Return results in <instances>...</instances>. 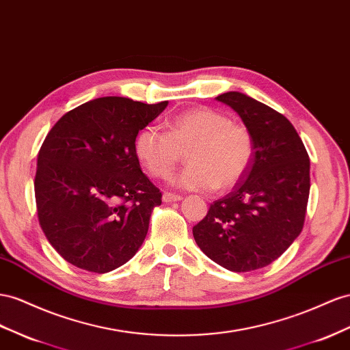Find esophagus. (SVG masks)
Instances as JSON below:
<instances>
[{"mask_svg": "<svg viewBox=\"0 0 350 350\" xmlns=\"http://www.w3.org/2000/svg\"><path fill=\"white\" fill-rule=\"evenodd\" d=\"M183 200V196H178L174 193H163V202L171 203V202H179Z\"/></svg>", "mask_w": 350, "mask_h": 350, "instance_id": "obj_1", "label": "esophagus"}]
</instances>
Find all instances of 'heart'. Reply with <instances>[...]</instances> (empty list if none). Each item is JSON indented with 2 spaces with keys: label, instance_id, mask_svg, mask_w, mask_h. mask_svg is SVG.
I'll list each match as a JSON object with an SVG mask.
<instances>
[{
  "label": "heart",
  "instance_id": "1",
  "mask_svg": "<svg viewBox=\"0 0 350 350\" xmlns=\"http://www.w3.org/2000/svg\"><path fill=\"white\" fill-rule=\"evenodd\" d=\"M134 150L146 171L159 179L171 175L187 152L188 166L172 183L185 190L225 191L247 172L254 146L244 125L213 109L196 107L169 120L166 132L141 129Z\"/></svg>",
  "mask_w": 350,
  "mask_h": 350
}]
</instances>
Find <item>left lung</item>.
Segmentation results:
<instances>
[{
	"label": "left lung",
	"instance_id": "left-lung-1",
	"mask_svg": "<svg viewBox=\"0 0 350 350\" xmlns=\"http://www.w3.org/2000/svg\"><path fill=\"white\" fill-rule=\"evenodd\" d=\"M216 100L237 111L253 137L254 152L247 172L231 193L211 204L193 235L218 265L249 272L278 259L301 232L309 156L295 126L277 110L237 91Z\"/></svg>",
	"mask_w": 350,
	"mask_h": 350
}]
</instances>
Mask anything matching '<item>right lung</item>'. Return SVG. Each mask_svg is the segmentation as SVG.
<instances>
[{
	"instance_id": "right-lung-1",
	"label": "right lung",
	"mask_w": 350,
	"mask_h": 350,
	"mask_svg": "<svg viewBox=\"0 0 350 350\" xmlns=\"http://www.w3.org/2000/svg\"><path fill=\"white\" fill-rule=\"evenodd\" d=\"M166 106L101 97L66 113L46 134L35 175L38 219L72 265L105 273L143 244L162 193L141 171L134 143Z\"/></svg>"
}]
</instances>
